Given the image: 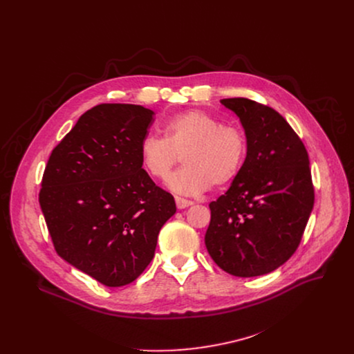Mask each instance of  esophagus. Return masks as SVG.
<instances>
[{"mask_svg":"<svg viewBox=\"0 0 354 354\" xmlns=\"http://www.w3.org/2000/svg\"><path fill=\"white\" fill-rule=\"evenodd\" d=\"M175 201H176V207H178V209H186V207H189V206L193 205L192 200H186V198L179 197V196L175 197Z\"/></svg>","mask_w":354,"mask_h":354,"instance_id":"1","label":"esophagus"}]
</instances>
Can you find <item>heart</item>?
Wrapping results in <instances>:
<instances>
[{
    "label": "heart",
    "instance_id": "heart-1",
    "mask_svg": "<svg viewBox=\"0 0 354 354\" xmlns=\"http://www.w3.org/2000/svg\"><path fill=\"white\" fill-rule=\"evenodd\" d=\"M248 154L245 131L205 111L192 109L172 116L165 124V137L147 136L140 144L144 171L157 180H168L185 157L182 171L169 180L180 194H197L212 185L231 183L242 171Z\"/></svg>",
    "mask_w": 354,
    "mask_h": 354
}]
</instances>
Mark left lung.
<instances>
[{
	"label": "left lung",
	"instance_id": "obj_1",
	"mask_svg": "<svg viewBox=\"0 0 354 354\" xmlns=\"http://www.w3.org/2000/svg\"><path fill=\"white\" fill-rule=\"evenodd\" d=\"M220 102L241 120L248 154L230 189L210 203L205 242L227 273H270L297 250L314 207L308 153L274 109L246 97Z\"/></svg>",
	"mask_w": 354,
	"mask_h": 354
}]
</instances>
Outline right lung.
<instances>
[{
  "instance_id": "right-lung-1",
  "label": "right lung",
  "mask_w": 354,
  "mask_h": 354,
  "mask_svg": "<svg viewBox=\"0 0 354 354\" xmlns=\"http://www.w3.org/2000/svg\"><path fill=\"white\" fill-rule=\"evenodd\" d=\"M154 112L102 104L86 111L52 151L39 203L55 249L108 287L134 281L154 258L174 196L141 167Z\"/></svg>"
}]
</instances>
